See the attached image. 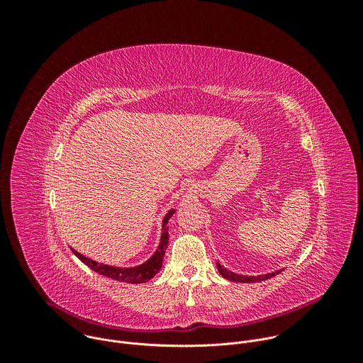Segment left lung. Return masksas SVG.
Wrapping results in <instances>:
<instances>
[{"label":"left lung","mask_w":363,"mask_h":363,"mask_svg":"<svg viewBox=\"0 0 363 363\" xmlns=\"http://www.w3.org/2000/svg\"><path fill=\"white\" fill-rule=\"evenodd\" d=\"M217 269H218V273L224 279H227L230 281H237V283H260V281L272 279V277L277 276L280 272H283V270H276V272H272V273H267V274H260V276H244V274H237V273L230 272L228 269H225L220 263H217Z\"/></svg>","instance_id":"8db88e82"}]
</instances>
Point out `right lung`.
<instances>
[{"label": "right lung", "mask_w": 363, "mask_h": 363, "mask_svg": "<svg viewBox=\"0 0 363 363\" xmlns=\"http://www.w3.org/2000/svg\"><path fill=\"white\" fill-rule=\"evenodd\" d=\"M174 213H175V210L168 211V214L162 220V234H161V240H160L157 251H155L145 263H142L139 266H135V267L109 266V264H103V263H97V262L91 260V258L77 252L74 248H72V251L79 258V260H82L87 267H90L96 273L105 276L108 279H112V280H116L121 283H129V284L146 283L152 277H155V274H157L162 267V262H164L165 251L168 248V240H169L168 221L174 216Z\"/></svg>", "instance_id": "add662e5"}]
</instances>
